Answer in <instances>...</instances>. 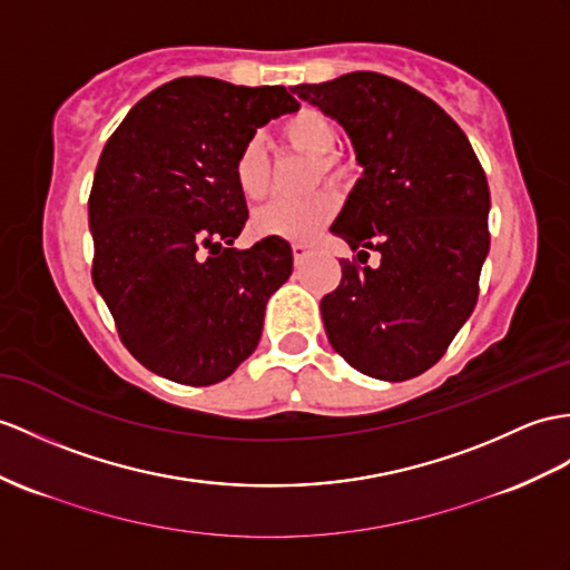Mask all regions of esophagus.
Segmentation results:
<instances>
[{
  "instance_id": "1",
  "label": "esophagus",
  "mask_w": 570,
  "mask_h": 570,
  "mask_svg": "<svg viewBox=\"0 0 570 570\" xmlns=\"http://www.w3.org/2000/svg\"><path fill=\"white\" fill-rule=\"evenodd\" d=\"M312 252H314V244H304V242H297V244H293V256H295V263L307 261Z\"/></svg>"
}]
</instances>
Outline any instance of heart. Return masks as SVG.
I'll return each instance as SVG.
<instances>
[{
	"label": "heart",
	"instance_id": "1",
	"mask_svg": "<svg viewBox=\"0 0 570 570\" xmlns=\"http://www.w3.org/2000/svg\"><path fill=\"white\" fill-rule=\"evenodd\" d=\"M283 142L295 147L304 155L314 157V184H338L348 174L345 161L336 149L338 128L324 110L314 106H302L277 125ZM234 184L248 203H256L268 196L271 190V166L266 149L258 137H248L234 157ZM338 213V196L324 188L314 196L297 200H275L258 207L252 217V227L261 237H281L287 242H304L316 237Z\"/></svg>",
	"mask_w": 570,
	"mask_h": 570
}]
</instances>
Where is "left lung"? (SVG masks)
I'll list each match as a JSON object with an SVG mask.
<instances>
[{"instance_id":"8db88e82","label":"left lung","mask_w":570,"mask_h":570,"mask_svg":"<svg viewBox=\"0 0 570 570\" xmlns=\"http://www.w3.org/2000/svg\"><path fill=\"white\" fill-rule=\"evenodd\" d=\"M293 91L343 125L365 169L331 234L382 254L377 268L341 261L322 299L328 343L367 377H419L476 307L489 180L460 125L404 81L351 72Z\"/></svg>"}]
</instances>
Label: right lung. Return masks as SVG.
<instances>
[{"label":"right lung","mask_w":570,"mask_h":570,"mask_svg":"<svg viewBox=\"0 0 570 570\" xmlns=\"http://www.w3.org/2000/svg\"><path fill=\"white\" fill-rule=\"evenodd\" d=\"M297 108L285 87L180 77L108 137L89 193L91 277L125 348L159 377L207 386L256 351L293 248H232L248 217L232 166L261 125Z\"/></svg>","instance_id":"add662e5"}]
</instances>
